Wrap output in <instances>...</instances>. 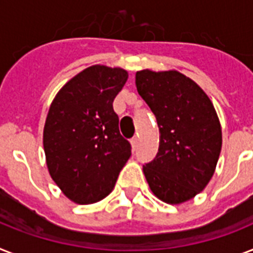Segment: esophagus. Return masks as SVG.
Listing matches in <instances>:
<instances>
[{
    "instance_id": "34e87169",
    "label": "esophagus",
    "mask_w": 253,
    "mask_h": 253,
    "mask_svg": "<svg viewBox=\"0 0 253 253\" xmlns=\"http://www.w3.org/2000/svg\"><path fill=\"white\" fill-rule=\"evenodd\" d=\"M131 144H132L133 149H136L137 145H139V136L132 137V140H131Z\"/></svg>"
}]
</instances>
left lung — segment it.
Wrapping results in <instances>:
<instances>
[{
	"label": "left lung",
	"instance_id": "left-lung-1",
	"mask_svg": "<svg viewBox=\"0 0 253 253\" xmlns=\"http://www.w3.org/2000/svg\"><path fill=\"white\" fill-rule=\"evenodd\" d=\"M137 92L156 116L160 147L143 166L153 194L168 204H182L204 190L214 174L222 131L211 98L176 70H141Z\"/></svg>",
	"mask_w": 253,
	"mask_h": 253
}]
</instances>
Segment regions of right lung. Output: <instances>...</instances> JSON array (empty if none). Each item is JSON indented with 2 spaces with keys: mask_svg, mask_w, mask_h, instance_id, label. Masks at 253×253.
<instances>
[{
  "mask_svg": "<svg viewBox=\"0 0 253 253\" xmlns=\"http://www.w3.org/2000/svg\"><path fill=\"white\" fill-rule=\"evenodd\" d=\"M127 78L121 67L93 65L70 79L50 104L42 133L46 166L77 204L105 199L130 159L131 145L113 110Z\"/></svg>",
  "mask_w": 253,
  "mask_h": 253,
  "instance_id": "right-lung-1",
  "label": "right lung"
}]
</instances>
